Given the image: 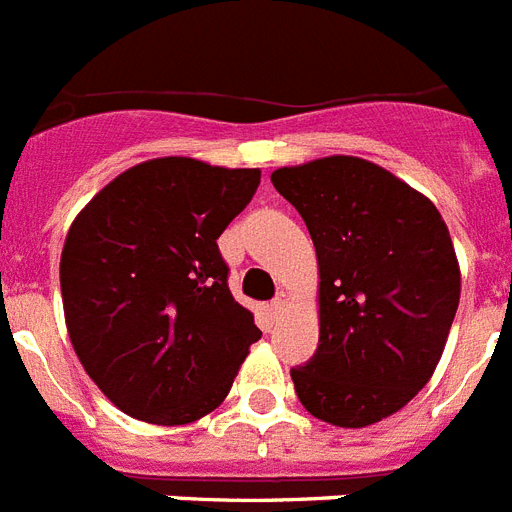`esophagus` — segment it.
<instances>
[{"instance_id":"esophagus-1","label":"esophagus","mask_w":512,"mask_h":512,"mask_svg":"<svg viewBox=\"0 0 512 512\" xmlns=\"http://www.w3.org/2000/svg\"><path fill=\"white\" fill-rule=\"evenodd\" d=\"M286 307H289V294L278 292L276 299L270 302V310H273V313H284Z\"/></svg>"}]
</instances>
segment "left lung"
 I'll use <instances>...</instances> for the list:
<instances>
[{
  "label": "left lung",
  "instance_id": "8db88e82",
  "mask_svg": "<svg viewBox=\"0 0 512 512\" xmlns=\"http://www.w3.org/2000/svg\"><path fill=\"white\" fill-rule=\"evenodd\" d=\"M318 255V350L292 368L305 410L363 429L413 400L444 352L460 302V265L439 210L360 157L278 168Z\"/></svg>",
  "mask_w": 512,
  "mask_h": 512
}]
</instances>
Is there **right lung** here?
I'll use <instances>...</instances> for the list:
<instances>
[{
	"label": "right lung",
	"instance_id": "add662e5",
	"mask_svg": "<svg viewBox=\"0 0 512 512\" xmlns=\"http://www.w3.org/2000/svg\"><path fill=\"white\" fill-rule=\"evenodd\" d=\"M257 186V168L157 157L112 178L73 220L60 260L70 342L131 418L184 426L213 413L263 336L218 249Z\"/></svg>",
	"mask_w": 512,
	"mask_h": 512
}]
</instances>
